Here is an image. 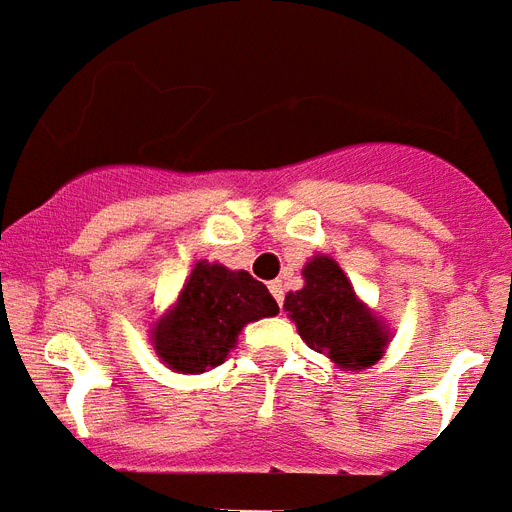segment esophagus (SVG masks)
Segmentation results:
<instances>
[{
	"label": "esophagus",
	"mask_w": 512,
	"mask_h": 512,
	"mask_svg": "<svg viewBox=\"0 0 512 512\" xmlns=\"http://www.w3.org/2000/svg\"><path fill=\"white\" fill-rule=\"evenodd\" d=\"M269 290H272V296H275L277 304L282 306V301H285V285H282L280 280H275V282H269Z\"/></svg>",
	"instance_id": "1"
}]
</instances>
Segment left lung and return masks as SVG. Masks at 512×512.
<instances>
[{"instance_id":"left-lung-1","label":"left lung","mask_w":512,"mask_h":512,"mask_svg":"<svg viewBox=\"0 0 512 512\" xmlns=\"http://www.w3.org/2000/svg\"><path fill=\"white\" fill-rule=\"evenodd\" d=\"M285 312L306 346L343 370L375 365L391 338L388 327L359 301L349 277L330 256L306 261L304 288L285 296Z\"/></svg>"}]
</instances>
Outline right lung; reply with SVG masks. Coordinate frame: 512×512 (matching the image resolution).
<instances>
[{"label": "right lung", "mask_w": 512, "mask_h": 512, "mask_svg": "<svg viewBox=\"0 0 512 512\" xmlns=\"http://www.w3.org/2000/svg\"><path fill=\"white\" fill-rule=\"evenodd\" d=\"M280 306L248 272L198 261L169 312L153 327L155 354L174 372L222 365L248 322L275 317Z\"/></svg>", "instance_id": "obj_1"}]
</instances>
